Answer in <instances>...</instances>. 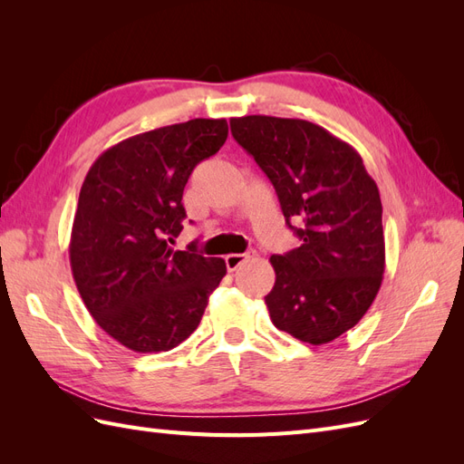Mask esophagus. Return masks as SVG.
Listing matches in <instances>:
<instances>
[{"label": "esophagus", "instance_id": "obj_1", "mask_svg": "<svg viewBox=\"0 0 464 464\" xmlns=\"http://www.w3.org/2000/svg\"><path fill=\"white\" fill-rule=\"evenodd\" d=\"M256 256V251H247V254H228L227 257H224V261H227V269L232 273L236 271L237 266H240L244 261L251 259Z\"/></svg>", "mask_w": 464, "mask_h": 464}]
</instances>
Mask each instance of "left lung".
<instances>
[{"instance_id":"obj_1","label":"left lung","mask_w":464,"mask_h":464,"mask_svg":"<svg viewBox=\"0 0 464 464\" xmlns=\"http://www.w3.org/2000/svg\"><path fill=\"white\" fill-rule=\"evenodd\" d=\"M232 135L271 179L302 240L273 256L265 296L280 331L310 344L334 341L366 315L385 271L382 199L354 147L305 120L244 116ZM290 218H300L294 229Z\"/></svg>"}]
</instances>
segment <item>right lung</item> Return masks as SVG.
Instances as JSON below:
<instances>
[{
  "mask_svg": "<svg viewBox=\"0 0 464 464\" xmlns=\"http://www.w3.org/2000/svg\"><path fill=\"white\" fill-rule=\"evenodd\" d=\"M228 137L227 120L195 118L106 149L87 172L69 261L89 314L133 353H166L198 329L227 275L220 257L174 251L193 168Z\"/></svg>",
  "mask_w": 464,
  "mask_h": 464,
  "instance_id": "add662e5",
  "label": "right lung"
}]
</instances>
